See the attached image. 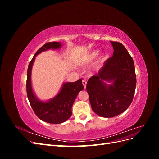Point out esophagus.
I'll use <instances>...</instances> for the list:
<instances>
[{"label": "esophagus", "instance_id": "1", "mask_svg": "<svg viewBox=\"0 0 159 159\" xmlns=\"http://www.w3.org/2000/svg\"><path fill=\"white\" fill-rule=\"evenodd\" d=\"M82 84H83V85H84V88H86V84H87V81H86L85 80H82Z\"/></svg>", "mask_w": 159, "mask_h": 159}]
</instances>
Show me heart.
I'll list each match as a JSON object with an SVG mask.
<instances>
[{
	"instance_id": "b5f03b06",
	"label": "heart",
	"mask_w": 159,
	"mask_h": 159,
	"mask_svg": "<svg viewBox=\"0 0 159 159\" xmlns=\"http://www.w3.org/2000/svg\"><path fill=\"white\" fill-rule=\"evenodd\" d=\"M98 52H94L93 53H91V54L88 56V57L86 60L85 61V63H88V62L91 61V60H93L95 57L98 56Z\"/></svg>"
}]
</instances>
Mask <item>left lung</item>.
Wrapping results in <instances>:
<instances>
[{
	"label": "left lung",
	"mask_w": 159,
	"mask_h": 159,
	"mask_svg": "<svg viewBox=\"0 0 159 159\" xmlns=\"http://www.w3.org/2000/svg\"><path fill=\"white\" fill-rule=\"evenodd\" d=\"M111 43L113 56L105 61L98 74L91 77L86 85L92 110L107 118L117 116L129 107L137 83L132 57L121 43ZM103 80L113 84L107 85Z\"/></svg>",
	"instance_id": "8db88e82"
}]
</instances>
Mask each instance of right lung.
Instances as JSON below:
<instances>
[{"label": "right lung", "instance_id": "obj_1", "mask_svg": "<svg viewBox=\"0 0 159 159\" xmlns=\"http://www.w3.org/2000/svg\"><path fill=\"white\" fill-rule=\"evenodd\" d=\"M58 42H48L38 50L28 65L26 80V92L30 104L37 117L45 122L59 124L68 120L72 114L71 107L80 91L84 89L82 80L75 82L64 84L63 86L54 98L47 102L38 100L34 94L31 85V70L35 57L40 52L49 49H58L61 47Z\"/></svg>", "mask_w": 159, "mask_h": 159}]
</instances>
